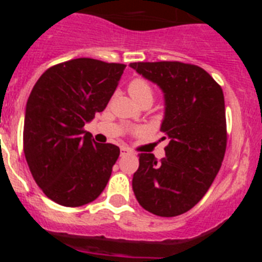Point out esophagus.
Wrapping results in <instances>:
<instances>
[{"label":"esophagus","instance_id":"1","mask_svg":"<svg viewBox=\"0 0 262 262\" xmlns=\"http://www.w3.org/2000/svg\"><path fill=\"white\" fill-rule=\"evenodd\" d=\"M129 154H131V151H129L128 148H124V147L120 148V157H124Z\"/></svg>","mask_w":262,"mask_h":262}]
</instances>
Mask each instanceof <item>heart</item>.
<instances>
[{
    "label": "heart",
    "instance_id": "obj_1",
    "mask_svg": "<svg viewBox=\"0 0 262 262\" xmlns=\"http://www.w3.org/2000/svg\"><path fill=\"white\" fill-rule=\"evenodd\" d=\"M128 93L135 102L144 98H154V90H152L151 85L143 78H135L129 82Z\"/></svg>",
    "mask_w": 262,
    "mask_h": 262
}]
</instances>
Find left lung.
<instances>
[{
    "instance_id": "8db88e82",
    "label": "left lung",
    "mask_w": 262,
    "mask_h": 262,
    "mask_svg": "<svg viewBox=\"0 0 262 262\" xmlns=\"http://www.w3.org/2000/svg\"><path fill=\"white\" fill-rule=\"evenodd\" d=\"M129 67L164 93L160 129L169 139L160 161L152 154H140L134 194L147 211L177 216L202 200L221 169L227 145L223 90L205 69L191 64L131 62Z\"/></svg>"
}]
</instances>
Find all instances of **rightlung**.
Segmentation results:
<instances>
[{
	"mask_svg": "<svg viewBox=\"0 0 262 262\" xmlns=\"http://www.w3.org/2000/svg\"><path fill=\"white\" fill-rule=\"evenodd\" d=\"M124 68L80 57L51 67L32 88L23 151L32 177L53 202L84 206L107 185L119 147L96 143L84 126L105 110Z\"/></svg>",
	"mask_w": 262,
	"mask_h": 262,
	"instance_id": "add662e5",
	"label": "right lung"
}]
</instances>
